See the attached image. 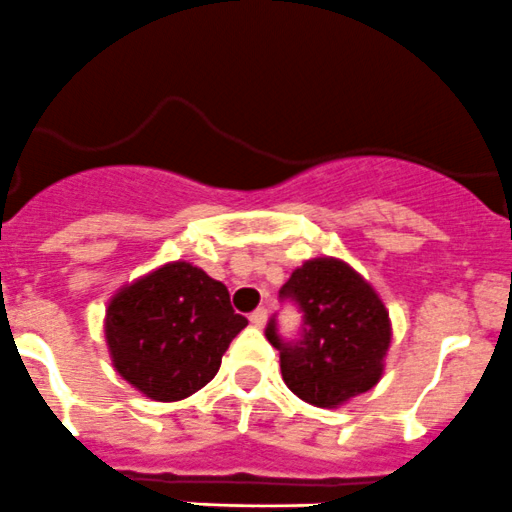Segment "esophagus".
Returning a JSON list of instances; mask_svg holds the SVG:
<instances>
[{
	"label": "esophagus",
	"mask_w": 512,
	"mask_h": 512,
	"mask_svg": "<svg viewBox=\"0 0 512 512\" xmlns=\"http://www.w3.org/2000/svg\"><path fill=\"white\" fill-rule=\"evenodd\" d=\"M248 321H251V324L256 326V329H261V326L266 324V309L251 311V316H248Z\"/></svg>",
	"instance_id": "obj_1"
}]
</instances>
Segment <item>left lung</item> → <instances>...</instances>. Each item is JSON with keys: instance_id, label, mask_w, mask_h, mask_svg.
I'll return each instance as SVG.
<instances>
[{"instance_id": "left-lung-1", "label": "left lung", "mask_w": 512, "mask_h": 512, "mask_svg": "<svg viewBox=\"0 0 512 512\" xmlns=\"http://www.w3.org/2000/svg\"><path fill=\"white\" fill-rule=\"evenodd\" d=\"M301 311L299 339H284L276 319L266 339L279 349L286 387L314 407H339L367 392L384 372L392 324L377 291L339 259H311L281 286Z\"/></svg>"}]
</instances>
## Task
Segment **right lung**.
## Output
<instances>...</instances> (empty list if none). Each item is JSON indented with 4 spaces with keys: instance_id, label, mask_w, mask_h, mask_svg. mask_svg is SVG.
<instances>
[{
    "instance_id": "add662e5",
    "label": "right lung",
    "mask_w": 512,
    "mask_h": 512,
    "mask_svg": "<svg viewBox=\"0 0 512 512\" xmlns=\"http://www.w3.org/2000/svg\"><path fill=\"white\" fill-rule=\"evenodd\" d=\"M221 281L173 261L110 299L105 339L125 382L158 402L191 397L216 377L228 344L246 326Z\"/></svg>"
}]
</instances>
